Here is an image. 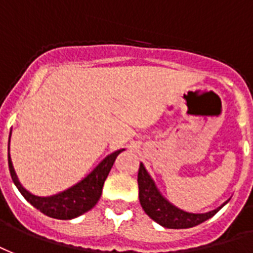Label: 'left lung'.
<instances>
[{
  "label": "left lung",
  "instance_id": "8db88e82",
  "mask_svg": "<svg viewBox=\"0 0 253 253\" xmlns=\"http://www.w3.org/2000/svg\"><path fill=\"white\" fill-rule=\"evenodd\" d=\"M137 183H139V200L141 208L152 220L169 229H186L202 224L204 221L213 217L225 204H228L226 201L220 208L208 213H189L179 209L160 194L154 179L151 178L143 163H140Z\"/></svg>",
  "mask_w": 253,
  "mask_h": 253
}]
</instances>
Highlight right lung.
Instances as JSON below:
<instances>
[{
    "mask_svg": "<svg viewBox=\"0 0 253 253\" xmlns=\"http://www.w3.org/2000/svg\"><path fill=\"white\" fill-rule=\"evenodd\" d=\"M9 141H10V137H9ZM123 151L124 149H119L113 154L108 155L84 179L78 182L77 185L71 186L70 189L64 190L59 194L51 195V197H38V195L29 193L28 190L24 189L18 180L17 175L14 172L12 160L8 155L9 171H10L13 183L16 185L18 191L32 206L52 218L71 220V218L79 217L90 209H93L97 205L99 197L102 194V187H104L105 180L108 178L109 171L113 167L116 158Z\"/></svg>",
    "mask_w": 253,
    "mask_h": 253,
    "instance_id": "add662e5",
    "label": "right lung"
}]
</instances>
